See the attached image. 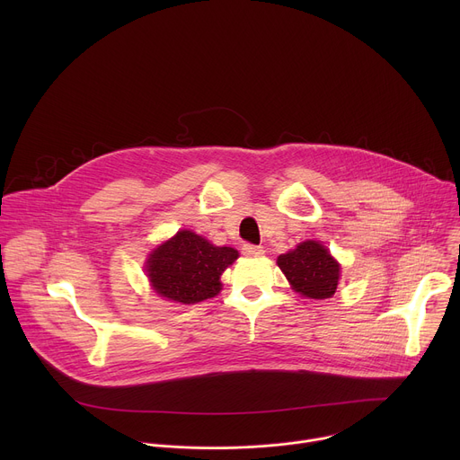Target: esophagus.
I'll list each match as a JSON object with an SVG mask.
<instances>
[{
    "label": "esophagus",
    "instance_id": "34e87169",
    "mask_svg": "<svg viewBox=\"0 0 460 460\" xmlns=\"http://www.w3.org/2000/svg\"><path fill=\"white\" fill-rule=\"evenodd\" d=\"M242 252L247 254V256H261V254H264V249H261L260 245L243 243V245H242Z\"/></svg>",
    "mask_w": 460,
    "mask_h": 460
}]
</instances>
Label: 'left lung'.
Masks as SVG:
<instances>
[{
	"label": "left lung",
	"instance_id": "1",
	"mask_svg": "<svg viewBox=\"0 0 460 460\" xmlns=\"http://www.w3.org/2000/svg\"><path fill=\"white\" fill-rule=\"evenodd\" d=\"M279 268L289 280L291 288L307 298H332L341 279V264L330 249L316 240H305L295 249L280 254Z\"/></svg>",
	"mask_w": 460,
	"mask_h": 460
}]
</instances>
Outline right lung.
I'll return each instance as SVG.
<instances>
[{
	"instance_id": "add662e5",
	"label": "right lung",
	"mask_w": 460,
	"mask_h": 460,
	"mask_svg": "<svg viewBox=\"0 0 460 460\" xmlns=\"http://www.w3.org/2000/svg\"><path fill=\"white\" fill-rule=\"evenodd\" d=\"M236 258V249L213 245L204 236L181 229L149 254L146 271L156 295L196 304L220 293V277Z\"/></svg>"
}]
</instances>
